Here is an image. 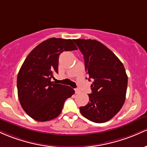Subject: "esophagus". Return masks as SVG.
<instances>
[{
	"instance_id": "obj_1",
	"label": "esophagus",
	"mask_w": 147,
	"mask_h": 147,
	"mask_svg": "<svg viewBox=\"0 0 147 147\" xmlns=\"http://www.w3.org/2000/svg\"><path fill=\"white\" fill-rule=\"evenodd\" d=\"M75 93L76 94L80 93V90H79L78 89H75Z\"/></svg>"
}]
</instances>
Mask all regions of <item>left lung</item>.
Returning a JSON list of instances; mask_svg holds the SVG:
<instances>
[{
    "instance_id": "8db88e82",
    "label": "left lung",
    "mask_w": 147,
    "mask_h": 147,
    "mask_svg": "<svg viewBox=\"0 0 147 147\" xmlns=\"http://www.w3.org/2000/svg\"><path fill=\"white\" fill-rule=\"evenodd\" d=\"M73 40L84 56L88 80H93L90 101L80 107V113L93 122H106L124 103L128 83L126 70L118 57L98 41Z\"/></svg>"
}]
</instances>
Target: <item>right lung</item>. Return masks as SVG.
<instances>
[{
	"instance_id": "add662e5",
	"label": "right lung",
	"mask_w": 147,
	"mask_h": 147,
	"mask_svg": "<svg viewBox=\"0 0 147 147\" xmlns=\"http://www.w3.org/2000/svg\"><path fill=\"white\" fill-rule=\"evenodd\" d=\"M77 50L71 39L49 38L29 53L17 76L18 97L23 109L38 121L59 116L65 101L75 93L67 85L51 81L57 73L59 55L63 51Z\"/></svg>"
}]
</instances>
